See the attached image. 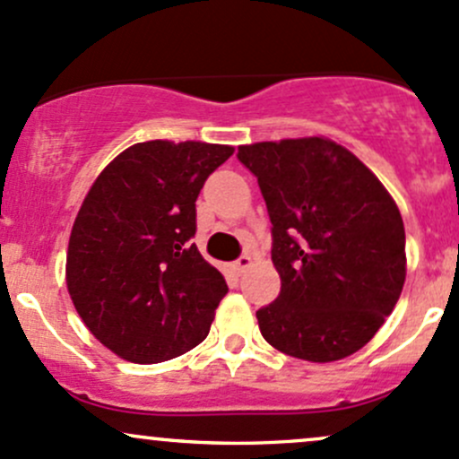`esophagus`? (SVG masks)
Listing matches in <instances>:
<instances>
[{"instance_id":"34e87169","label":"esophagus","mask_w":459,"mask_h":459,"mask_svg":"<svg viewBox=\"0 0 459 459\" xmlns=\"http://www.w3.org/2000/svg\"><path fill=\"white\" fill-rule=\"evenodd\" d=\"M250 264H253V259H250V255H241L238 261L233 264V270L238 272V274H241L246 268H250Z\"/></svg>"}]
</instances>
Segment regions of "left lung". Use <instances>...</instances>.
<instances>
[{
  "mask_svg": "<svg viewBox=\"0 0 459 459\" xmlns=\"http://www.w3.org/2000/svg\"><path fill=\"white\" fill-rule=\"evenodd\" d=\"M272 221L281 294L256 311L285 355L337 361L375 337L405 283V229L375 174L322 137L241 145Z\"/></svg>",
  "mask_w": 459,
  "mask_h": 459,
  "instance_id": "left-lung-1",
  "label": "left lung"
}]
</instances>
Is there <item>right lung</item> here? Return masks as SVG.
Instances as JSON below:
<instances>
[{"label": "right lung", "instance_id": "add662e5", "mask_svg": "<svg viewBox=\"0 0 459 459\" xmlns=\"http://www.w3.org/2000/svg\"><path fill=\"white\" fill-rule=\"evenodd\" d=\"M230 154L203 141H145L89 189L69 238L67 290L91 333L122 359L159 364L209 335L229 287L191 238L200 189Z\"/></svg>", "mask_w": 459, "mask_h": 459}]
</instances>
